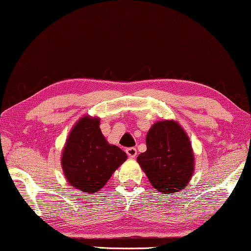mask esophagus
<instances>
[{"instance_id": "esophagus-1", "label": "esophagus", "mask_w": 251, "mask_h": 251, "mask_svg": "<svg viewBox=\"0 0 251 251\" xmlns=\"http://www.w3.org/2000/svg\"><path fill=\"white\" fill-rule=\"evenodd\" d=\"M125 151H126V154L128 155V157H130V158L136 157L137 150L135 149V147H127V149H126Z\"/></svg>"}]
</instances>
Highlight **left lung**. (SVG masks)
<instances>
[{
  "label": "left lung",
  "instance_id": "8db88e82",
  "mask_svg": "<svg viewBox=\"0 0 251 251\" xmlns=\"http://www.w3.org/2000/svg\"><path fill=\"white\" fill-rule=\"evenodd\" d=\"M146 152L137 162L155 189L164 194L177 192L192 176L193 153L188 135L173 121L158 122L146 136Z\"/></svg>",
  "mask_w": 251,
  "mask_h": 251
}]
</instances>
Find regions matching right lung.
Listing matches in <instances>:
<instances>
[{
  "label": "right lung",
  "instance_id": "obj_1",
  "mask_svg": "<svg viewBox=\"0 0 251 251\" xmlns=\"http://www.w3.org/2000/svg\"><path fill=\"white\" fill-rule=\"evenodd\" d=\"M127 155L109 145L99 129V119L82 117L71 130L62 153L67 180L83 192L95 193L109 180Z\"/></svg>",
  "mask_w": 251,
  "mask_h": 251
}]
</instances>
